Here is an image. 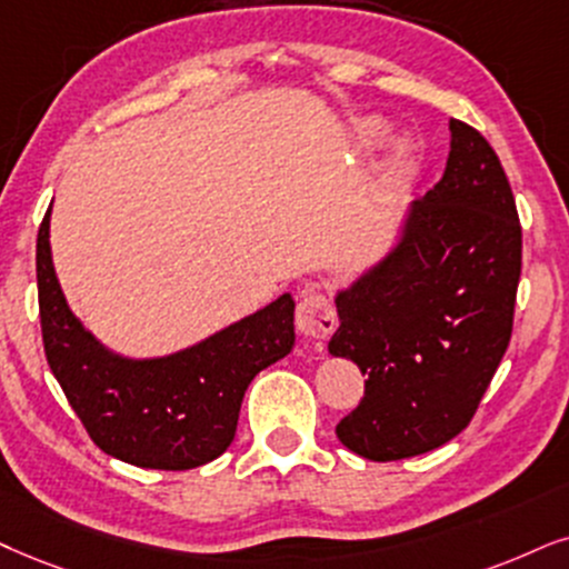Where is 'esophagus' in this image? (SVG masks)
I'll list each match as a JSON object with an SVG mask.
<instances>
[{"instance_id":"obj_1","label":"esophagus","mask_w":569,"mask_h":569,"mask_svg":"<svg viewBox=\"0 0 569 569\" xmlns=\"http://www.w3.org/2000/svg\"><path fill=\"white\" fill-rule=\"evenodd\" d=\"M297 328L307 338H328L338 328L336 309L330 299L318 289H309L297 301Z\"/></svg>"}]
</instances>
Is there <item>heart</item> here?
<instances>
[{
    "label": "heart",
    "instance_id": "b5f03b06",
    "mask_svg": "<svg viewBox=\"0 0 569 569\" xmlns=\"http://www.w3.org/2000/svg\"><path fill=\"white\" fill-rule=\"evenodd\" d=\"M357 133L365 147H380V143L388 139V126L378 118H368L357 126ZM412 168H415V152L407 147V143H401L397 154H393V170L405 176V172H409Z\"/></svg>",
    "mask_w": 569,
    "mask_h": 569
}]
</instances>
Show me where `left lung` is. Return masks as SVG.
Segmentation results:
<instances>
[{
    "label": "left lung",
    "instance_id": "1",
    "mask_svg": "<svg viewBox=\"0 0 569 569\" xmlns=\"http://www.w3.org/2000/svg\"><path fill=\"white\" fill-rule=\"evenodd\" d=\"M449 131L443 178L412 201L401 241L336 297L328 351L368 376L336 436L372 462L462 433L512 338L522 270L512 189L476 128L451 120Z\"/></svg>",
    "mask_w": 569,
    "mask_h": 569
}]
</instances>
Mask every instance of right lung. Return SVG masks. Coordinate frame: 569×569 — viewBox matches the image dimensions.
Returning <instances> with one entry per match:
<instances>
[{
  "label": "right lung",
  "instance_id": "right-lung-1",
  "mask_svg": "<svg viewBox=\"0 0 569 569\" xmlns=\"http://www.w3.org/2000/svg\"><path fill=\"white\" fill-rule=\"evenodd\" d=\"M36 283L47 362L86 433L104 455L149 470H191L218 459L233 441L251 380L293 347V299L283 293L178 355H112L62 297L49 210L36 239Z\"/></svg>",
  "mask_w": 569,
  "mask_h": 569
}]
</instances>
